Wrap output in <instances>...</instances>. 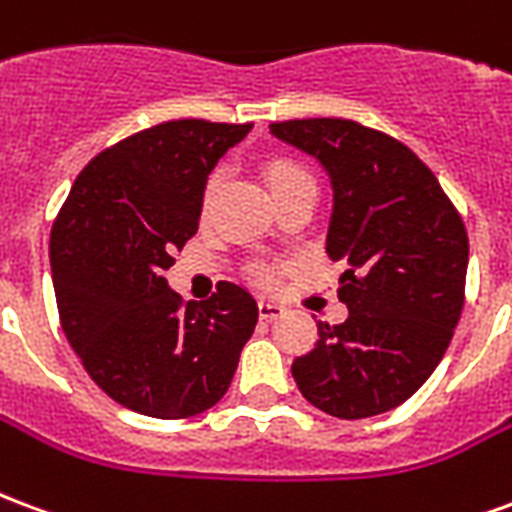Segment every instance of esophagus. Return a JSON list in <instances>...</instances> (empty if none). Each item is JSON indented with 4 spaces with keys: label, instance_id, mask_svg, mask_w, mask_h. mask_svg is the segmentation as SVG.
I'll use <instances>...</instances> for the list:
<instances>
[{
    "label": "esophagus",
    "instance_id": "1",
    "mask_svg": "<svg viewBox=\"0 0 512 512\" xmlns=\"http://www.w3.org/2000/svg\"><path fill=\"white\" fill-rule=\"evenodd\" d=\"M257 312H260L263 321H277L279 315H285V307L274 299H260L257 301Z\"/></svg>",
    "mask_w": 512,
    "mask_h": 512
}]
</instances>
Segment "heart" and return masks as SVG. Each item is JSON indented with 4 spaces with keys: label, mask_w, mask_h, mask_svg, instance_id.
<instances>
[{
    "label": "heart",
    "mask_w": 512,
    "mask_h": 512,
    "mask_svg": "<svg viewBox=\"0 0 512 512\" xmlns=\"http://www.w3.org/2000/svg\"><path fill=\"white\" fill-rule=\"evenodd\" d=\"M266 178L268 183H271V189H279V186L293 183V180H307L310 178V172L301 167L299 161H293V158H274L266 167ZM219 183H222V175H219V172H213L211 178L205 180V189H202V208L211 205L213 194L219 189ZM252 277H255L257 282H263V285H271V282L277 279V271L268 266H257L255 271H252Z\"/></svg>",
    "instance_id": "b5f03b06"
}]
</instances>
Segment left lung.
Instances as JSON below:
<instances>
[{"label": "left lung", "instance_id": "obj_1", "mask_svg": "<svg viewBox=\"0 0 512 512\" xmlns=\"http://www.w3.org/2000/svg\"><path fill=\"white\" fill-rule=\"evenodd\" d=\"M334 186L326 252L348 318L318 323L293 378L312 406L365 419L406 403L447 351L466 299L469 235L436 175L395 136L340 117L271 123Z\"/></svg>", "mask_w": 512, "mask_h": 512}]
</instances>
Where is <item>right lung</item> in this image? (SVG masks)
Returning a JSON list of instances; mask_svg holds the SVG:
<instances>
[{"label": "right lung", "instance_id": "right-lung-1", "mask_svg": "<svg viewBox=\"0 0 512 512\" xmlns=\"http://www.w3.org/2000/svg\"><path fill=\"white\" fill-rule=\"evenodd\" d=\"M252 123L169 120L106 147L79 172L51 227L62 332L120 406L186 419L216 406L257 323L241 285L208 301L169 290L172 252L197 233L216 161Z\"/></svg>", "mask_w": 512, "mask_h": 512}]
</instances>
